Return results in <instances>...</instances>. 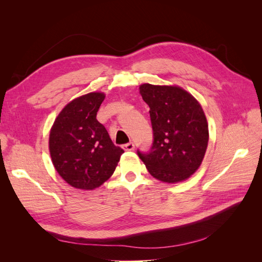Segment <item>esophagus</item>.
<instances>
[{
  "mask_svg": "<svg viewBox=\"0 0 262 262\" xmlns=\"http://www.w3.org/2000/svg\"><path fill=\"white\" fill-rule=\"evenodd\" d=\"M134 148V144L132 143V142H130V143H126L123 145V149L124 150H132Z\"/></svg>",
  "mask_w": 262,
  "mask_h": 262,
  "instance_id": "34e87169",
  "label": "esophagus"
}]
</instances>
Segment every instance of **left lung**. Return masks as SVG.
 <instances>
[{"mask_svg":"<svg viewBox=\"0 0 262 262\" xmlns=\"http://www.w3.org/2000/svg\"><path fill=\"white\" fill-rule=\"evenodd\" d=\"M142 98L149 107L153 145L138 152L148 172L166 184L185 181L199 169L207 152L209 125L191 94L177 85L142 84Z\"/></svg>","mask_w":262,"mask_h":262,"instance_id":"left-lung-1","label":"left lung"}]
</instances>
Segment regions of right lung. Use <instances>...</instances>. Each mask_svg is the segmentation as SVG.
Here are the masks:
<instances>
[{"mask_svg":"<svg viewBox=\"0 0 262 262\" xmlns=\"http://www.w3.org/2000/svg\"><path fill=\"white\" fill-rule=\"evenodd\" d=\"M106 95L92 92L71 100L51 126L49 152L55 170L81 190L100 187L114 173L123 149L96 119Z\"/></svg>","mask_w":262,"mask_h":262,"instance_id":"obj_1","label":"right lung"}]
</instances>
